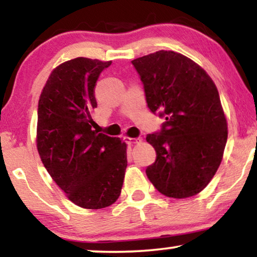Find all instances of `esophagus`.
Segmentation results:
<instances>
[{"instance_id": "esophagus-1", "label": "esophagus", "mask_w": 257, "mask_h": 257, "mask_svg": "<svg viewBox=\"0 0 257 257\" xmlns=\"http://www.w3.org/2000/svg\"><path fill=\"white\" fill-rule=\"evenodd\" d=\"M124 140L128 145H134V144H138V142L141 141V139L140 138H124Z\"/></svg>"}]
</instances>
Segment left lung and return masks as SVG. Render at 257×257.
Returning a JSON list of instances; mask_svg holds the SVG:
<instances>
[{
  "mask_svg": "<svg viewBox=\"0 0 257 257\" xmlns=\"http://www.w3.org/2000/svg\"><path fill=\"white\" fill-rule=\"evenodd\" d=\"M132 64L149 110L166 119L146 138L157 152L146 174L165 196L192 197L218 170L228 139L218 90L199 65L177 52L159 51Z\"/></svg>",
  "mask_w": 257,
  "mask_h": 257,
  "instance_id": "1",
  "label": "left lung"
}]
</instances>
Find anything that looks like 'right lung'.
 Returning <instances> with one entry per match:
<instances>
[{"label": "right lung", "instance_id": "1", "mask_svg": "<svg viewBox=\"0 0 257 257\" xmlns=\"http://www.w3.org/2000/svg\"><path fill=\"white\" fill-rule=\"evenodd\" d=\"M111 61L76 58L53 70L38 105L37 147L52 179L76 205L103 209L121 194L126 145L91 129L95 86Z\"/></svg>", "mask_w": 257, "mask_h": 257}]
</instances>
